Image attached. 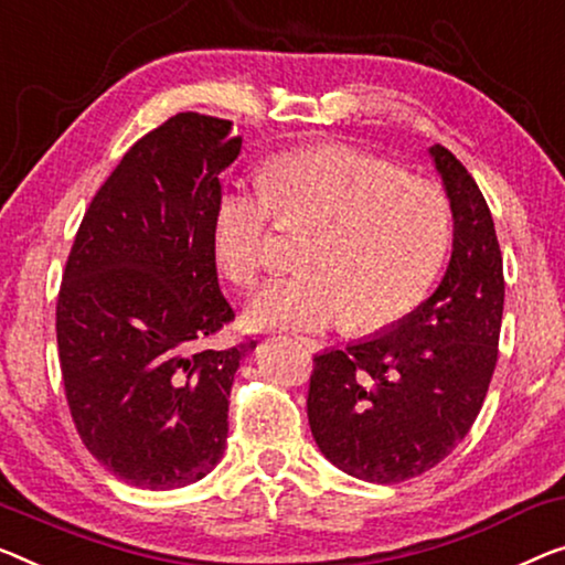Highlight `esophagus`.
Masks as SVG:
<instances>
[{"label":"esophagus","mask_w":565,"mask_h":565,"mask_svg":"<svg viewBox=\"0 0 565 565\" xmlns=\"http://www.w3.org/2000/svg\"><path fill=\"white\" fill-rule=\"evenodd\" d=\"M297 342H299L305 350H309V352H319V350H322V344H319L317 340H309V337H297Z\"/></svg>","instance_id":"1"}]
</instances>
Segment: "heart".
<instances>
[{"label": "heart", "instance_id": "heart-1", "mask_svg": "<svg viewBox=\"0 0 565 565\" xmlns=\"http://www.w3.org/2000/svg\"><path fill=\"white\" fill-rule=\"evenodd\" d=\"M264 190L228 188L213 217V250L235 286H254L276 221L309 231L305 274L266 284L246 309L254 327L385 330L428 297L451 246V202L439 184L350 145L276 154Z\"/></svg>", "mask_w": 565, "mask_h": 565}]
</instances>
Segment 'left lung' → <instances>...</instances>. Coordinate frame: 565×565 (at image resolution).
Instances as JSON below:
<instances>
[{"mask_svg":"<svg viewBox=\"0 0 565 565\" xmlns=\"http://www.w3.org/2000/svg\"><path fill=\"white\" fill-rule=\"evenodd\" d=\"M454 215L449 268L393 330L324 350L309 377L307 416L327 459L365 482L418 477L451 454L490 388L504 307L492 213L475 177L431 147Z\"/></svg>","mask_w":565,"mask_h":565,"instance_id":"left-lung-1","label":"left lung"}]
</instances>
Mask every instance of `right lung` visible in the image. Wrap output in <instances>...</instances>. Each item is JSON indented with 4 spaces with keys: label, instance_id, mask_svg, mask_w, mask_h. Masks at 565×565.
<instances>
[{
    "label": "right lung",
    "instance_id": "right-lung-1",
    "mask_svg": "<svg viewBox=\"0 0 565 565\" xmlns=\"http://www.w3.org/2000/svg\"><path fill=\"white\" fill-rule=\"evenodd\" d=\"M231 121L177 114L100 184L75 233L55 309L65 401L86 449L145 490L198 482L228 439L233 375L254 340L205 342L235 319L217 286Z\"/></svg>",
    "mask_w": 565,
    "mask_h": 565
}]
</instances>
